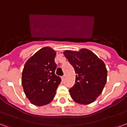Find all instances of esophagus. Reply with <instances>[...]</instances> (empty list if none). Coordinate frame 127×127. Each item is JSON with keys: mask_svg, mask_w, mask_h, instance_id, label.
Here are the masks:
<instances>
[{"mask_svg": "<svg viewBox=\"0 0 127 127\" xmlns=\"http://www.w3.org/2000/svg\"><path fill=\"white\" fill-rule=\"evenodd\" d=\"M61 79H62V81H64V79H65V76H64V75H63V76H62V77H61Z\"/></svg>", "mask_w": 127, "mask_h": 127, "instance_id": "obj_1", "label": "esophagus"}]
</instances>
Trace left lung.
I'll use <instances>...</instances> for the list:
<instances>
[{
	"label": "left lung",
	"instance_id": "left-lung-1",
	"mask_svg": "<svg viewBox=\"0 0 127 127\" xmlns=\"http://www.w3.org/2000/svg\"><path fill=\"white\" fill-rule=\"evenodd\" d=\"M64 54L74 67L75 83L69 89L71 97L81 105H89L102 93L107 82V70L103 61L91 50H65Z\"/></svg>",
	"mask_w": 127,
	"mask_h": 127
}]
</instances>
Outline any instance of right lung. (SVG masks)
<instances>
[{"label": "right lung", "mask_w": 127, "mask_h": 127, "mask_svg": "<svg viewBox=\"0 0 127 127\" xmlns=\"http://www.w3.org/2000/svg\"><path fill=\"white\" fill-rule=\"evenodd\" d=\"M56 52L50 47L38 50L26 62L22 73V85L30 103L48 105L54 98L61 78L55 74Z\"/></svg>", "instance_id": "1"}]
</instances>
